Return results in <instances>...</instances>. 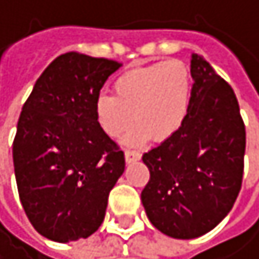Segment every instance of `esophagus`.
Masks as SVG:
<instances>
[{
	"label": "esophagus",
	"mask_w": 259,
	"mask_h": 259,
	"mask_svg": "<svg viewBox=\"0 0 259 259\" xmlns=\"http://www.w3.org/2000/svg\"><path fill=\"white\" fill-rule=\"evenodd\" d=\"M124 157H125V161L127 163H135L141 158V154L137 152V151H125L124 152Z\"/></svg>",
	"instance_id": "34e87169"
}]
</instances>
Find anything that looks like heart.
<instances>
[{
	"label": "heart",
	"mask_w": 259,
	"mask_h": 259,
	"mask_svg": "<svg viewBox=\"0 0 259 259\" xmlns=\"http://www.w3.org/2000/svg\"><path fill=\"white\" fill-rule=\"evenodd\" d=\"M193 76L180 60L158 62L122 73L113 82V95L95 99V118L110 138L119 137L127 125L122 143L143 146L151 138L161 143L172 138L185 124L191 108Z\"/></svg>",
	"instance_id": "heart-1"
}]
</instances>
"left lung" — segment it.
Wrapping results in <instances>:
<instances>
[{"label": "left lung", "instance_id": "1", "mask_svg": "<svg viewBox=\"0 0 259 259\" xmlns=\"http://www.w3.org/2000/svg\"><path fill=\"white\" fill-rule=\"evenodd\" d=\"M193 99L180 131L143 155L151 180L141 202L152 225L176 239L208 233L230 213L244 171L238 99L202 56L191 54Z\"/></svg>", "mask_w": 259, "mask_h": 259}]
</instances>
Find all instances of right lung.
I'll return each instance as SVG.
<instances>
[{"instance_id": "add662e5", "label": "right lung", "mask_w": 259, "mask_h": 259, "mask_svg": "<svg viewBox=\"0 0 259 259\" xmlns=\"http://www.w3.org/2000/svg\"><path fill=\"white\" fill-rule=\"evenodd\" d=\"M121 65L68 53L54 59L23 105L14 140L18 194L35 230L56 242L93 235L125 161L95 118V99Z\"/></svg>"}]
</instances>
